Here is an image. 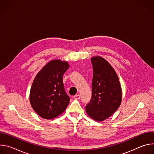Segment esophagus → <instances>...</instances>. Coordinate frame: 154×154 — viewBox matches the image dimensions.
I'll return each mask as SVG.
<instances>
[{
	"instance_id": "1",
	"label": "esophagus",
	"mask_w": 154,
	"mask_h": 154,
	"mask_svg": "<svg viewBox=\"0 0 154 154\" xmlns=\"http://www.w3.org/2000/svg\"><path fill=\"white\" fill-rule=\"evenodd\" d=\"M73 97H74L75 99H79L80 98V96L79 94H76V95L74 96Z\"/></svg>"
}]
</instances>
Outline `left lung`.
I'll return each instance as SVG.
<instances>
[{
  "label": "left lung",
  "mask_w": 154,
  "mask_h": 154,
  "mask_svg": "<svg viewBox=\"0 0 154 154\" xmlns=\"http://www.w3.org/2000/svg\"><path fill=\"white\" fill-rule=\"evenodd\" d=\"M93 77L92 97L86 108L90 117L103 121L110 117L119 108L122 100V90L115 69L100 56L91 58Z\"/></svg>",
  "instance_id": "left-lung-1"
}]
</instances>
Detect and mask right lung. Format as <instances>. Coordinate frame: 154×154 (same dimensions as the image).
Masks as SVG:
<instances>
[{
    "label": "right lung",
    "mask_w": 154,
    "mask_h": 154,
    "mask_svg": "<svg viewBox=\"0 0 154 154\" xmlns=\"http://www.w3.org/2000/svg\"><path fill=\"white\" fill-rule=\"evenodd\" d=\"M69 67L67 61L53 60L36 75L30 89V102L40 117L55 118L68 106L70 99L64 90L63 75Z\"/></svg>",
    "instance_id": "1"
}]
</instances>
